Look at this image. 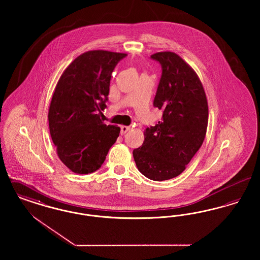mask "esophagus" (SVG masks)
Wrapping results in <instances>:
<instances>
[{
  "mask_svg": "<svg viewBox=\"0 0 260 260\" xmlns=\"http://www.w3.org/2000/svg\"><path fill=\"white\" fill-rule=\"evenodd\" d=\"M129 126H126V125H122L121 126V135H124V134H126L128 131H129Z\"/></svg>",
  "mask_w": 260,
  "mask_h": 260,
  "instance_id": "1",
  "label": "esophagus"
}]
</instances>
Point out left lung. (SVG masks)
Instances as JSON below:
<instances>
[{
  "label": "left lung",
  "mask_w": 260,
  "mask_h": 260,
  "mask_svg": "<svg viewBox=\"0 0 260 260\" xmlns=\"http://www.w3.org/2000/svg\"><path fill=\"white\" fill-rule=\"evenodd\" d=\"M151 58L161 67L153 105L162 110V119L145 129L142 146L133 154L140 173L162 181L182 173L202 146L209 108L198 76L179 55L162 51Z\"/></svg>",
  "instance_id": "left-lung-1"
}]
</instances>
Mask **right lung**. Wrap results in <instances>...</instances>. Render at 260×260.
Returning a JSON list of instances; mask_svg holds the SVG:
<instances>
[{"instance_id": "add662e5", "label": "right lung", "mask_w": 260, "mask_h": 260, "mask_svg": "<svg viewBox=\"0 0 260 260\" xmlns=\"http://www.w3.org/2000/svg\"><path fill=\"white\" fill-rule=\"evenodd\" d=\"M125 53L90 50L61 75L53 92L49 124L62 162L73 173L98 171L116 142L120 127L103 124L112 72Z\"/></svg>"}]
</instances>
